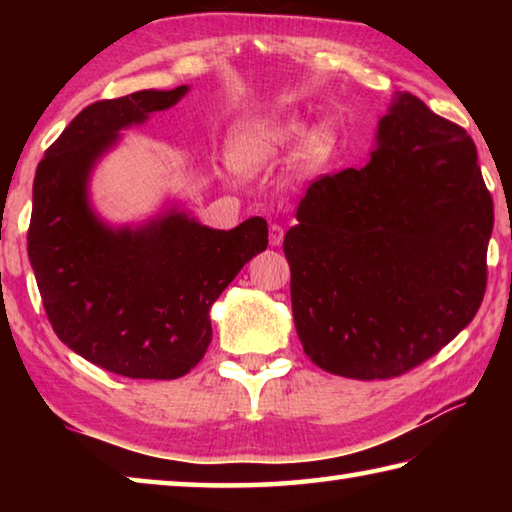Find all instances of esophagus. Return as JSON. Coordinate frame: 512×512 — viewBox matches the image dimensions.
<instances>
[{"instance_id": "34e87169", "label": "esophagus", "mask_w": 512, "mask_h": 512, "mask_svg": "<svg viewBox=\"0 0 512 512\" xmlns=\"http://www.w3.org/2000/svg\"><path fill=\"white\" fill-rule=\"evenodd\" d=\"M282 239H284V230H282V225L273 223V225H271V230H268V241H271V246H280V244H282Z\"/></svg>"}]
</instances>
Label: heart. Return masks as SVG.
<instances>
[{
    "label": "heart",
    "mask_w": 512,
    "mask_h": 512,
    "mask_svg": "<svg viewBox=\"0 0 512 512\" xmlns=\"http://www.w3.org/2000/svg\"><path fill=\"white\" fill-rule=\"evenodd\" d=\"M300 124L293 119H257L239 126L230 140V162L241 173H253L275 160L296 140ZM334 149V133L327 126H316L302 140L296 153L298 171L311 176L327 164Z\"/></svg>",
    "instance_id": "heart-1"
}]
</instances>
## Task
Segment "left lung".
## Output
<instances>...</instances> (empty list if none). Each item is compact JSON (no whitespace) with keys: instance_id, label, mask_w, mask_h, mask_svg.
<instances>
[{"instance_id":"obj_1","label":"left lung","mask_w":512,"mask_h":512,"mask_svg":"<svg viewBox=\"0 0 512 512\" xmlns=\"http://www.w3.org/2000/svg\"><path fill=\"white\" fill-rule=\"evenodd\" d=\"M296 219L284 237L293 320L332 375L400 377L481 307L495 212L476 146L411 92L379 119L366 167L314 180Z\"/></svg>"}]
</instances>
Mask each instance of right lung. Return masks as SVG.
<instances>
[{
  "label": "right lung",
  "instance_id": "add662e5",
  "mask_svg": "<svg viewBox=\"0 0 512 512\" xmlns=\"http://www.w3.org/2000/svg\"><path fill=\"white\" fill-rule=\"evenodd\" d=\"M187 90H142L83 108L33 180L27 250L49 323L69 350L121 377L187 375L212 341L214 300L268 246L262 216L212 230L171 210L115 230L92 212L94 162L121 128L171 108Z\"/></svg>",
  "mask_w": 512,
  "mask_h": 512
}]
</instances>
